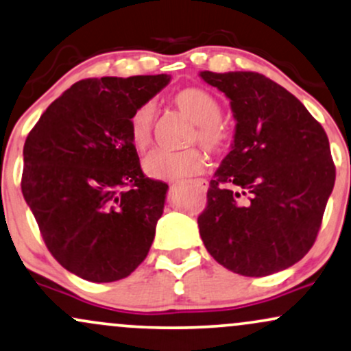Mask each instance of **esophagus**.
Segmentation results:
<instances>
[{
	"label": "esophagus",
	"mask_w": 351,
	"mask_h": 351,
	"mask_svg": "<svg viewBox=\"0 0 351 351\" xmlns=\"http://www.w3.org/2000/svg\"><path fill=\"white\" fill-rule=\"evenodd\" d=\"M191 184L195 185V187H199L200 191L204 192V193L207 192V189H208V182H207V180H205V179H197V180H192Z\"/></svg>",
	"instance_id": "34e87169"
}]
</instances>
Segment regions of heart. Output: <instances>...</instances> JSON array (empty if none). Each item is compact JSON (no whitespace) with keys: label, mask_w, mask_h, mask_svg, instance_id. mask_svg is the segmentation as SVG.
<instances>
[{"label":"heart","mask_w":351,"mask_h":351,"mask_svg":"<svg viewBox=\"0 0 351 351\" xmlns=\"http://www.w3.org/2000/svg\"><path fill=\"white\" fill-rule=\"evenodd\" d=\"M172 105L195 123V131L191 143L204 144L208 151L223 152L232 144V131L220 121L221 105L215 95L199 86H187L172 97ZM154 126V108L141 105L130 118V139L136 151L143 152L152 141ZM144 172L152 179L174 180L182 177L197 176L207 167V156L200 149H187L180 152L154 151L146 156L143 162Z\"/></svg>","instance_id":"1"}]
</instances>
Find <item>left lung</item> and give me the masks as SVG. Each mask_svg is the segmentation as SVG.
I'll return each instance as SVG.
<instances>
[{
  "label": "left lung",
  "instance_id": "1",
  "mask_svg": "<svg viewBox=\"0 0 351 351\" xmlns=\"http://www.w3.org/2000/svg\"><path fill=\"white\" fill-rule=\"evenodd\" d=\"M200 77L230 98L237 119L232 151L197 220L202 241L237 274L287 269L314 245L335 184L327 134L294 95L261 73Z\"/></svg>",
  "mask_w": 351,
  "mask_h": 351
}]
</instances>
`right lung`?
Masks as SVG:
<instances>
[{"mask_svg": "<svg viewBox=\"0 0 351 351\" xmlns=\"http://www.w3.org/2000/svg\"><path fill=\"white\" fill-rule=\"evenodd\" d=\"M169 82L85 78L27 134L21 191L47 250L78 278L119 281L149 253L169 185L143 174L130 118Z\"/></svg>", "mask_w": 351, "mask_h": 351, "instance_id": "add662e5", "label": "right lung"}]
</instances>
